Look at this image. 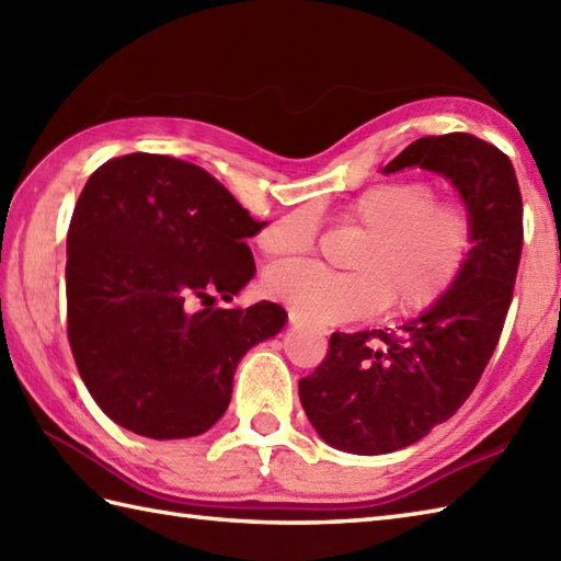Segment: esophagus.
I'll return each instance as SVG.
<instances>
[{"label":"esophagus","instance_id":"obj_1","mask_svg":"<svg viewBox=\"0 0 561 561\" xmlns=\"http://www.w3.org/2000/svg\"><path fill=\"white\" fill-rule=\"evenodd\" d=\"M289 325H291V328H301V330H313V332H316V328H313L311 323H306V320H301L299 316H294V313L289 316Z\"/></svg>","mask_w":561,"mask_h":561}]
</instances>
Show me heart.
Listing matches in <instances>:
<instances>
[{
  "instance_id": "b5f03b06",
  "label": "heart",
  "mask_w": 561,
  "mask_h": 561,
  "mask_svg": "<svg viewBox=\"0 0 561 561\" xmlns=\"http://www.w3.org/2000/svg\"><path fill=\"white\" fill-rule=\"evenodd\" d=\"M342 221L366 233L356 245V272L277 265L262 289L311 323L335 325L374 316L392 304L398 316L424 313L460 282L478 243L472 209L440 197L428 178H400L366 187L342 209ZM320 224L311 207H296L257 233L272 260H299L316 248Z\"/></svg>"
}]
</instances>
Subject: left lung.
<instances>
[{
    "label": "left lung",
    "instance_id": "left-lung-1",
    "mask_svg": "<svg viewBox=\"0 0 561 561\" xmlns=\"http://www.w3.org/2000/svg\"><path fill=\"white\" fill-rule=\"evenodd\" d=\"M408 165L450 178L478 243L444 301L400 330L332 332L325 359L299 380L316 432L359 456L414 444L470 398L502 337L523 250L520 187L502 149L468 133L422 137L383 171Z\"/></svg>",
    "mask_w": 561,
    "mask_h": 561
}]
</instances>
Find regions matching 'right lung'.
<instances>
[{"label":"right lung","mask_w":561,"mask_h":561,"mask_svg":"<svg viewBox=\"0 0 561 561\" xmlns=\"http://www.w3.org/2000/svg\"><path fill=\"white\" fill-rule=\"evenodd\" d=\"M262 226L195 163L137 151L93 171L67 231V337L113 422L163 440L221 420L241 356L287 323L272 301L209 306L253 279Z\"/></svg>","instance_id":"obj_1"}]
</instances>
